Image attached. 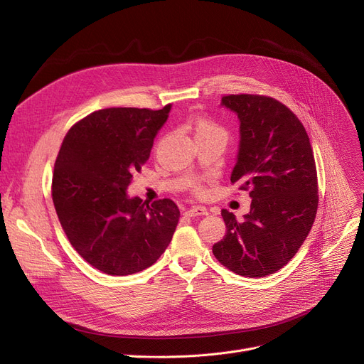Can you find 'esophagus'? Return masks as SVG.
Masks as SVG:
<instances>
[{
  "instance_id": "esophagus-1",
  "label": "esophagus",
  "mask_w": 364,
  "mask_h": 364,
  "mask_svg": "<svg viewBox=\"0 0 364 364\" xmlns=\"http://www.w3.org/2000/svg\"><path fill=\"white\" fill-rule=\"evenodd\" d=\"M187 217H198V215H208V209L205 206H192L184 211Z\"/></svg>"
}]
</instances>
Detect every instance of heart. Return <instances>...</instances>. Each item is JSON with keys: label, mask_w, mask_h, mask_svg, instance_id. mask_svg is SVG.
<instances>
[{"label": "heart", "mask_w": 364, "mask_h": 364, "mask_svg": "<svg viewBox=\"0 0 364 364\" xmlns=\"http://www.w3.org/2000/svg\"><path fill=\"white\" fill-rule=\"evenodd\" d=\"M195 131L196 134H211V132H224V129L217 124L214 122L211 118L208 117H196L195 118ZM195 188L198 190V192H202V187L200 186H195Z\"/></svg>", "instance_id": "obj_1"}]
</instances>
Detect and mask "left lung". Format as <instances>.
Wrapping results in <instances>:
<instances>
[{"mask_svg": "<svg viewBox=\"0 0 364 364\" xmlns=\"http://www.w3.org/2000/svg\"><path fill=\"white\" fill-rule=\"evenodd\" d=\"M240 141L230 181L250 190L251 211L237 221L223 209L225 236L215 258L245 277H265L288 264L309 236L318 205L317 171L309 134L295 113L257 94L224 95Z\"/></svg>", "mask_w": 364, "mask_h": 364, "instance_id": "obj_1", "label": "left lung"}]
</instances>
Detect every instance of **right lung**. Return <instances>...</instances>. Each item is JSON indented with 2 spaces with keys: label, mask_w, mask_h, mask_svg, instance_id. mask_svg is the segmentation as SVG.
<instances>
[{
  "label": "right lung",
  "mask_w": 364,
  "mask_h": 364,
  "mask_svg": "<svg viewBox=\"0 0 364 364\" xmlns=\"http://www.w3.org/2000/svg\"><path fill=\"white\" fill-rule=\"evenodd\" d=\"M169 110L171 105L92 112L69 129L55 159L51 195L57 217L75 251L106 274L146 270L176 232L180 211L171 199L149 205L127 193Z\"/></svg>",
  "instance_id": "right-lung-1"
}]
</instances>
